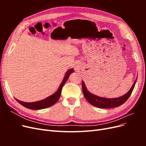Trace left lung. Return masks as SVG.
<instances>
[{
    "mask_svg": "<svg viewBox=\"0 0 146 146\" xmlns=\"http://www.w3.org/2000/svg\"><path fill=\"white\" fill-rule=\"evenodd\" d=\"M136 82V80L135 81L131 89L127 93L120 97V98H117L107 99L101 98V97L92 94L87 90L85 83H84L83 82H82V90L85 98L88 100V102L91 105L100 108H111L119 107V106H120L124 102H125L129 98L132 91H133Z\"/></svg>",
    "mask_w": 146,
    "mask_h": 146,
    "instance_id": "obj_1",
    "label": "left lung"
}]
</instances>
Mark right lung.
I'll return each mask as SVG.
<instances>
[{
  "instance_id": "add662e5",
  "label": "right lung",
  "mask_w": 146,
  "mask_h": 146,
  "mask_svg": "<svg viewBox=\"0 0 146 146\" xmlns=\"http://www.w3.org/2000/svg\"><path fill=\"white\" fill-rule=\"evenodd\" d=\"M72 72H73L72 69H69L68 71L66 72V76L64 77L62 83H61V84L60 85L58 91H57L54 94H52V96L48 97V98L44 99L39 100L38 102H24L19 100L16 99V98L15 99L17 102L19 103L21 105H23L24 107L29 109H32V110H41V109H44V108H46L47 107H51L52 105H54L56 102L58 100L60 97L61 90H62V88L64 86L66 82L67 81L70 74Z\"/></svg>"
}]
</instances>
